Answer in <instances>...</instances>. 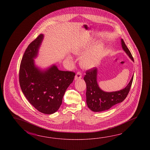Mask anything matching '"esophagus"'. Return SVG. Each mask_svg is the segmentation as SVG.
Instances as JSON below:
<instances>
[{"label":"esophagus","mask_w":150,"mask_h":150,"mask_svg":"<svg viewBox=\"0 0 150 150\" xmlns=\"http://www.w3.org/2000/svg\"><path fill=\"white\" fill-rule=\"evenodd\" d=\"M81 76H82L81 73L80 72H78L76 73V76H75L74 80H76L79 79H80V78H81Z\"/></svg>","instance_id":"1"}]
</instances>
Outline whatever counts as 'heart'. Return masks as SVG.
<instances>
[{"instance_id": "b5f03b06", "label": "heart", "mask_w": 150, "mask_h": 150, "mask_svg": "<svg viewBox=\"0 0 150 150\" xmlns=\"http://www.w3.org/2000/svg\"><path fill=\"white\" fill-rule=\"evenodd\" d=\"M87 51V49H78L74 54L78 56H83ZM102 57V43L99 42L96 44L92 50L85 54L80 59V65L84 68L89 69L95 67L99 64Z\"/></svg>"}]
</instances>
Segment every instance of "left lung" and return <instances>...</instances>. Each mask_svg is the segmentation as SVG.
Returning <instances> with one entry per match:
<instances>
[{"instance_id": "left-lung-1", "label": "left lung", "mask_w": 150, "mask_h": 150, "mask_svg": "<svg viewBox=\"0 0 150 150\" xmlns=\"http://www.w3.org/2000/svg\"><path fill=\"white\" fill-rule=\"evenodd\" d=\"M122 48L132 61L134 58L123 39L121 40ZM98 69L94 67L87 71L83 79L86 83V103L93 112H101L108 110L113 105L121 103L127 98L132 83L134 75L130 82L123 89L107 92L100 88L97 81Z\"/></svg>"}]
</instances>
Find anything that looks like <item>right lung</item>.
<instances>
[{
    "instance_id": "add662e5",
    "label": "right lung",
    "mask_w": 150,
    "mask_h": 150,
    "mask_svg": "<svg viewBox=\"0 0 150 150\" xmlns=\"http://www.w3.org/2000/svg\"><path fill=\"white\" fill-rule=\"evenodd\" d=\"M44 38L40 34L30 43L23 56L19 70L21 89L29 103L45 114L57 112L67 87L73 82V72L58 70L54 64L42 70L35 64Z\"/></svg>"
}]
</instances>
